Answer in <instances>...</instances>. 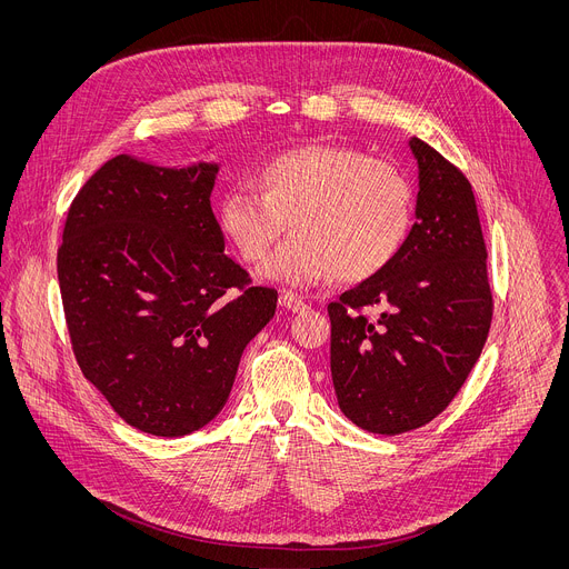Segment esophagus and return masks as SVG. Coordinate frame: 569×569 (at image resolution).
<instances>
[{
    "label": "esophagus",
    "instance_id": "esophagus-1",
    "mask_svg": "<svg viewBox=\"0 0 569 569\" xmlns=\"http://www.w3.org/2000/svg\"><path fill=\"white\" fill-rule=\"evenodd\" d=\"M279 306L286 308V310H292V312H301V310L306 308V301H303L299 295L283 290V292L279 295Z\"/></svg>",
    "mask_w": 569,
    "mask_h": 569
}]
</instances>
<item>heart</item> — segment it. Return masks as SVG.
Returning <instances> with one entry per match:
<instances>
[{
  "instance_id": "b5f03b06",
  "label": "heart",
  "mask_w": 569,
  "mask_h": 569,
  "mask_svg": "<svg viewBox=\"0 0 569 569\" xmlns=\"http://www.w3.org/2000/svg\"><path fill=\"white\" fill-rule=\"evenodd\" d=\"M259 187H229L218 227L240 259L259 263L274 242L297 231L266 261L270 281L306 288L340 274L362 281L402 248L415 211L410 180L385 159L351 146H301L257 169Z\"/></svg>"
}]
</instances>
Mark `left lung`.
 Returning a JSON list of instances; mask_svg holds the SVG:
<instances>
[{
	"mask_svg": "<svg viewBox=\"0 0 569 569\" xmlns=\"http://www.w3.org/2000/svg\"><path fill=\"white\" fill-rule=\"evenodd\" d=\"M417 209L398 254L329 303L331 376L349 421L373 435L439 417L475 367L493 317L486 246L472 187L412 137ZM380 305L369 320L361 310Z\"/></svg>",
	"mask_w": 569,
	"mask_h": 569,
	"instance_id": "8db88e82",
	"label": "left lung"
}]
</instances>
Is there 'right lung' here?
Returning <instances> with one entry per match:
<instances>
[{
    "label": "right lung",
    "mask_w": 569,
    "mask_h": 569,
    "mask_svg": "<svg viewBox=\"0 0 569 569\" xmlns=\"http://www.w3.org/2000/svg\"><path fill=\"white\" fill-rule=\"evenodd\" d=\"M216 161L184 169L117 154L73 198L58 283L83 376L132 428L184 437L229 398L277 290L224 254Z\"/></svg>",
    "instance_id": "right-lung-1"
}]
</instances>
